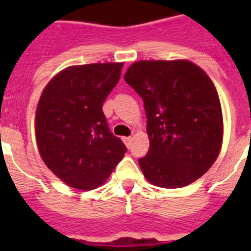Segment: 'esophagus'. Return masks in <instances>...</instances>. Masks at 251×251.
Listing matches in <instances>:
<instances>
[{"label": "esophagus", "mask_w": 251, "mask_h": 251, "mask_svg": "<svg viewBox=\"0 0 251 251\" xmlns=\"http://www.w3.org/2000/svg\"><path fill=\"white\" fill-rule=\"evenodd\" d=\"M122 141H124V143H125L127 147H130V145H131V137H124L122 138Z\"/></svg>", "instance_id": "esophagus-1"}]
</instances>
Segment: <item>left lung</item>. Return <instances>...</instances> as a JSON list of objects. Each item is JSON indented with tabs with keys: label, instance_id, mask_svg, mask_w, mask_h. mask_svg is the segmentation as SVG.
Returning a JSON list of instances; mask_svg holds the SVG:
<instances>
[{
	"label": "left lung",
	"instance_id": "obj_1",
	"mask_svg": "<svg viewBox=\"0 0 251 251\" xmlns=\"http://www.w3.org/2000/svg\"><path fill=\"white\" fill-rule=\"evenodd\" d=\"M126 83L143 100L149 152L138 163L147 181L176 189L202 177L219 156L223 113L218 91L190 61H138Z\"/></svg>",
	"mask_w": 251,
	"mask_h": 251
}]
</instances>
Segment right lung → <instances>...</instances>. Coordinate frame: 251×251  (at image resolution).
<instances>
[{
	"label": "right lung",
	"instance_id": "1",
	"mask_svg": "<svg viewBox=\"0 0 251 251\" xmlns=\"http://www.w3.org/2000/svg\"><path fill=\"white\" fill-rule=\"evenodd\" d=\"M122 66L121 62L70 66L41 94L35 117L39 152L69 186L80 190L100 186L127 151L110 133L102 112Z\"/></svg>",
	"mask_w": 251,
	"mask_h": 251
}]
</instances>
